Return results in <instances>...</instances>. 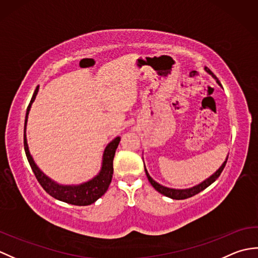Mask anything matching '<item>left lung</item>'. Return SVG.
<instances>
[{
    "instance_id": "obj_1",
    "label": "left lung",
    "mask_w": 258,
    "mask_h": 258,
    "mask_svg": "<svg viewBox=\"0 0 258 258\" xmlns=\"http://www.w3.org/2000/svg\"><path fill=\"white\" fill-rule=\"evenodd\" d=\"M205 71H206L207 73H210V74L213 76V78L216 80L217 83L221 85L220 81H218V79L216 78V76L212 73V71H211L210 69L205 68ZM221 86H222V85H221ZM227 158H228V155H227V157H226V161L222 164V166H221L220 168H218L217 171L212 175V176H210L207 179H205L204 182H202L201 184L194 186V187L186 188V189H175V188L165 187V186H163V185H161V184H158L157 182H155V180L150 176V174L147 173L146 168H145V173H146L147 178H149V180H150L151 185L158 191V193L165 195V196L169 197V199H173V200H185V199H188V197H191V196H194V195H196V194H199L200 191L204 190V189H205L206 187H208V186H210L212 183L215 182V180L218 178V176H220V175H221V173L223 172L224 167H225L226 162H227ZM144 167H145V165H144Z\"/></svg>"
}]
</instances>
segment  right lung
Returning a JSON list of instances; mask_svg holds the SVG:
<instances>
[{
  "instance_id": "right-lung-1",
  "label": "right lung",
  "mask_w": 258,
  "mask_h": 258,
  "mask_svg": "<svg viewBox=\"0 0 258 258\" xmlns=\"http://www.w3.org/2000/svg\"><path fill=\"white\" fill-rule=\"evenodd\" d=\"M38 92V86L34 91V94H33L31 102L27 106L26 109V116H25V124H24V150L25 154L27 157V161L30 163V166L32 168L33 173H34L36 179L38 183L47 194H50L54 199L58 201H62L68 203V204L72 205H78V206H86L91 205L100 199L101 196L105 194L107 190L109 184L112 182V176H113V158L115 155V151H116L118 143L120 141V138L114 139L111 143H109L105 151H104L103 154V163H102V168L101 172L98 175L89 180V182L83 183L81 185H58L55 182H53L51 178H48L45 174H43L40 168L36 166V164L33 161V158L30 154L29 146H27L26 142V135H25V130H26V122H27V116H29V112L32 103L34 102L36 94Z\"/></svg>"
}]
</instances>
